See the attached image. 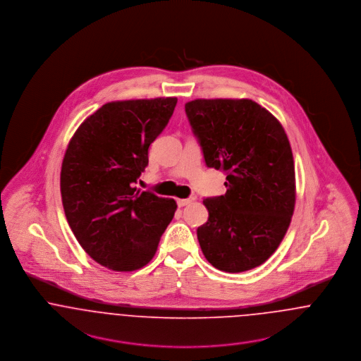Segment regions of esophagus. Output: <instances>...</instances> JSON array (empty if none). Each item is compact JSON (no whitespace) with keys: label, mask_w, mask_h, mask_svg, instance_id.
Wrapping results in <instances>:
<instances>
[{"label":"esophagus","mask_w":361,"mask_h":361,"mask_svg":"<svg viewBox=\"0 0 361 361\" xmlns=\"http://www.w3.org/2000/svg\"><path fill=\"white\" fill-rule=\"evenodd\" d=\"M196 199L195 197H188V199H178L177 200V204H178V207H185L188 206V204H190L192 202H195Z\"/></svg>","instance_id":"esophagus-1"}]
</instances>
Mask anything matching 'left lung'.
I'll return each mask as SVG.
<instances>
[{
	"mask_svg": "<svg viewBox=\"0 0 361 361\" xmlns=\"http://www.w3.org/2000/svg\"><path fill=\"white\" fill-rule=\"evenodd\" d=\"M185 112L207 166L227 173L224 196L203 200L202 252L219 271H250L275 253L291 224L296 185L288 137L250 99H196Z\"/></svg>",
	"mask_w": 361,
	"mask_h": 361,
	"instance_id": "1",
	"label": "left lung"
}]
</instances>
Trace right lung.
<instances>
[{
    "label": "right lung",
    "instance_id": "obj_1",
    "mask_svg": "<svg viewBox=\"0 0 361 361\" xmlns=\"http://www.w3.org/2000/svg\"><path fill=\"white\" fill-rule=\"evenodd\" d=\"M176 104L177 97L104 104L70 139L61 168L65 215L82 249L111 271L147 265L177 209L174 199L134 187Z\"/></svg>",
    "mask_w": 361,
    "mask_h": 361
}]
</instances>
